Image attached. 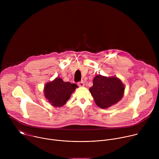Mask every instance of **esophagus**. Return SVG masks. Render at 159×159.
I'll return each instance as SVG.
<instances>
[{"mask_svg":"<svg viewBox=\"0 0 159 159\" xmlns=\"http://www.w3.org/2000/svg\"><path fill=\"white\" fill-rule=\"evenodd\" d=\"M84 85H85V83H84V82L83 80L78 82V85L79 87H83V86H84Z\"/></svg>","mask_w":159,"mask_h":159,"instance_id":"obj_1","label":"esophagus"}]
</instances>
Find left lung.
<instances>
[{"label": "left lung", "mask_w": 159, "mask_h": 159, "mask_svg": "<svg viewBox=\"0 0 159 159\" xmlns=\"http://www.w3.org/2000/svg\"><path fill=\"white\" fill-rule=\"evenodd\" d=\"M89 91L94 98L96 104L101 108H107L118 103L123 98L125 86L121 80L116 77H107L96 75L93 80V85Z\"/></svg>", "instance_id": "obj_1"}]
</instances>
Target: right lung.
<instances>
[{
  "mask_svg": "<svg viewBox=\"0 0 159 159\" xmlns=\"http://www.w3.org/2000/svg\"><path fill=\"white\" fill-rule=\"evenodd\" d=\"M77 85L69 82H64L61 78L57 77L44 86V96L52 106L61 107L70 98Z\"/></svg>",
  "mask_w": 159,
  "mask_h": 159,
  "instance_id": "1",
  "label": "right lung"
}]
</instances>
